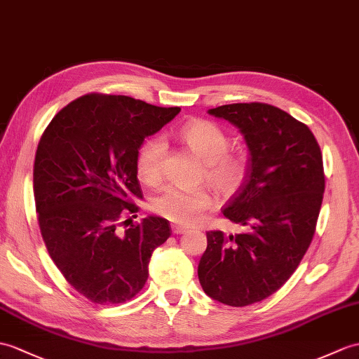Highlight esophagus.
Wrapping results in <instances>:
<instances>
[{
  "mask_svg": "<svg viewBox=\"0 0 359 359\" xmlns=\"http://www.w3.org/2000/svg\"><path fill=\"white\" fill-rule=\"evenodd\" d=\"M171 231L174 232V234H185L188 229L185 226H180V224H172Z\"/></svg>",
  "mask_w": 359,
  "mask_h": 359,
  "instance_id": "obj_1",
  "label": "esophagus"
}]
</instances>
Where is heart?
I'll return each instance as SVG.
<instances>
[{"instance_id":"heart-1","label":"heart","mask_w":359,"mask_h":359,"mask_svg":"<svg viewBox=\"0 0 359 359\" xmlns=\"http://www.w3.org/2000/svg\"><path fill=\"white\" fill-rule=\"evenodd\" d=\"M179 139L205 162L203 179L220 196H231L241 187L249 168L245 151H229L231 139L219 123L194 119L182 125ZM166 145L162 137H151L140 145L136 156V172L142 182L153 185L162 176ZM212 205L206 188L182 189L165 187L149 200V208L161 217L177 224L197 223Z\"/></svg>"}]
</instances>
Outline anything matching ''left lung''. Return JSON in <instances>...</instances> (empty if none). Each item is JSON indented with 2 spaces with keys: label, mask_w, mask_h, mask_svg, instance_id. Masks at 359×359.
<instances>
[{
  "label": "left lung",
  "mask_w": 359,
  "mask_h": 359,
  "mask_svg": "<svg viewBox=\"0 0 359 359\" xmlns=\"http://www.w3.org/2000/svg\"><path fill=\"white\" fill-rule=\"evenodd\" d=\"M210 114L245 135L248 174L222 212L249 231H208L197 273L211 298L243 307L277 292L309 249L326 187L323 154L309 127L278 107L229 104Z\"/></svg>",
  "instance_id": "obj_1"
}]
</instances>
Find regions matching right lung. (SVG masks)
Masks as SVG:
<instances>
[{"mask_svg":"<svg viewBox=\"0 0 359 359\" xmlns=\"http://www.w3.org/2000/svg\"><path fill=\"white\" fill-rule=\"evenodd\" d=\"M179 111L88 93L57 111L39 139L33 194L41 236L67 283L91 303L136 297L153 251L171 236L170 222L161 217L126 226L144 196L136 172L142 142Z\"/></svg>","mask_w":359,"mask_h":359,"instance_id":"1","label":"right lung"}]
</instances>
